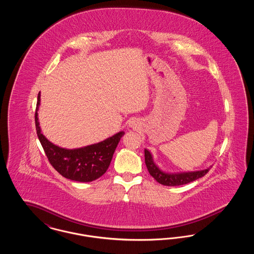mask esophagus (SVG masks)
<instances>
[{
  "mask_svg": "<svg viewBox=\"0 0 254 254\" xmlns=\"http://www.w3.org/2000/svg\"><path fill=\"white\" fill-rule=\"evenodd\" d=\"M130 127H131L132 128H135V129H136V127H137V125L135 124V122H131V123H130Z\"/></svg>",
  "mask_w": 254,
  "mask_h": 254,
  "instance_id": "esophagus-1",
  "label": "esophagus"
}]
</instances>
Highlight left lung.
<instances>
[{
    "mask_svg": "<svg viewBox=\"0 0 254 254\" xmlns=\"http://www.w3.org/2000/svg\"><path fill=\"white\" fill-rule=\"evenodd\" d=\"M145 162L149 174L161 185L174 187L186 185L190 182L195 181L205 175L209 168L198 171H189V172H179V173H167L159 169L157 165L154 163L151 153L145 149Z\"/></svg>",
    "mask_w": 254,
    "mask_h": 254,
    "instance_id": "8db88e82",
    "label": "left lung"
}]
</instances>
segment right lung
<instances>
[{
    "instance_id": "obj_1",
    "label": "right lung",
    "mask_w": 254,
    "mask_h": 254,
    "mask_svg": "<svg viewBox=\"0 0 254 254\" xmlns=\"http://www.w3.org/2000/svg\"><path fill=\"white\" fill-rule=\"evenodd\" d=\"M40 101L41 94L39 93L35 112L37 135L51 166L62 176L72 181L92 182L105 174L125 132L116 133L108 139L93 145L73 149L63 148L52 144L41 132L38 121Z\"/></svg>"
}]
</instances>
